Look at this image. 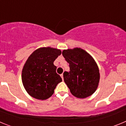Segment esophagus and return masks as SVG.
<instances>
[{
  "mask_svg": "<svg viewBox=\"0 0 126 126\" xmlns=\"http://www.w3.org/2000/svg\"><path fill=\"white\" fill-rule=\"evenodd\" d=\"M61 78H62V80H64V77H63V74H61Z\"/></svg>",
  "mask_w": 126,
  "mask_h": 126,
  "instance_id": "obj_1",
  "label": "esophagus"
}]
</instances>
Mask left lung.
I'll use <instances>...</instances> for the list:
<instances>
[{
	"label": "left lung",
	"instance_id": "obj_1",
	"mask_svg": "<svg viewBox=\"0 0 126 126\" xmlns=\"http://www.w3.org/2000/svg\"><path fill=\"white\" fill-rule=\"evenodd\" d=\"M62 55L69 64L70 71L63 75L71 93L79 98L91 96L100 81L98 67L93 58L81 48L64 50Z\"/></svg>",
	"mask_w": 126,
	"mask_h": 126
}]
</instances>
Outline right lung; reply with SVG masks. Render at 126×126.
I'll use <instances>...</instances> for the list:
<instances>
[{
  "instance_id": "right-lung-1",
  "label": "right lung",
  "mask_w": 126,
  "mask_h": 126,
  "mask_svg": "<svg viewBox=\"0 0 126 126\" xmlns=\"http://www.w3.org/2000/svg\"><path fill=\"white\" fill-rule=\"evenodd\" d=\"M61 50L51 47H42L30 55L22 71V82L30 96L44 100L54 93L62 78L57 74L53 62Z\"/></svg>"
}]
</instances>
